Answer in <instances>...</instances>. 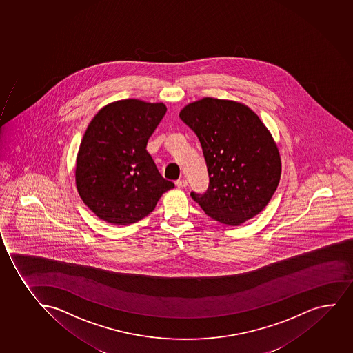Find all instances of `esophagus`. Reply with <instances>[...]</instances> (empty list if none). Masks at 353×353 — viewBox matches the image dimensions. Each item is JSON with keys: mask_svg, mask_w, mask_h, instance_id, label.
<instances>
[{"mask_svg": "<svg viewBox=\"0 0 353 353\" xmlns=\"http://www.w3.org/2000/svg\"><path fill=\"white\" fill-rule=\"evenodd\" d=\"M175 185H176L178 188H186L188 183H187V180H185V179H179V180L175 181Z\"/></svg>", "mask_w": 353, "mask_h": 353, "instance_id": "1", "label": "esophagus"}]
</instances>
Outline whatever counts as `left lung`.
<instances>
[{
  "mask_svg": "<svg viewBox=\"0 0 353 353\" xmlns=\"http://www.w3.org/2000/svg\"><path fill=\"white\" fill-rule=\"evenodd\" d=\"M180 119L199 138L210 175L203 195L192 198L212 219L239 226L259 214L281 175L276 141L243 103L203 97L185 105Z\"/></svg>",
  "mask_w": 353,
  "mask_h": 353,
  "instance_id": "1",
  "label": "left lung"
}]
</instances>
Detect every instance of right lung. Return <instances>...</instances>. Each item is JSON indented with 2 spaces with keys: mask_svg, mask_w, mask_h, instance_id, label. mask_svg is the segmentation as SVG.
Instances as JSON below:
<instances>
[{
  "mask_svg": "<svg viewBox=\"0 0 353 353\" xmlns=\"http://www.w3.org/2000/svg\"><path fill=\"white\" fill-rule=\"evenodd\" d=\"M166 110L162 102L119 100L99 110L87 127L75 183L83 203L105 223H137L174 187L162 178L146 150Z\"/></svg>",
  "mask_w": 353,
  "mask_h": 353,
  "instance_id": "add662e5",
  "label": "right lung"
}]
</instances>
